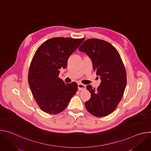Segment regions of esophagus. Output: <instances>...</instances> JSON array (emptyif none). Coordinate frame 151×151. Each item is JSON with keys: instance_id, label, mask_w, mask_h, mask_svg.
Here are the masks:
<instances>
[{"instance_id": "34e87169", "label": "esophagus", "mask_w": 151, "mask_h": 151, "mask_svg": "<svg viewBox=\"0 0 151 151\" xmlns=\"http://www.w3.org/2000/svg\"><path fill=\"white\" fill-rule=\"evenodd\" d=\"M78 87L79 90H84L86 88V86L81 83H79L78 84Z\"/></svg>"}]
</instances>
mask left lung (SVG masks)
<instances>
[{
    "mask_svg": "<svg viewBox=\"0 0 151 151\" xmlns=\"http://www.w3.org/2000/svg\"><path fill=\"white\" fill-rule=\"evenodd\" d=\"M79 51L90 57L93 70L101 79L97 89L91 85L87 86L91 98L85 103L86 108L95 116H106L116 108L126 87L127 75L122 61L112 44L99 39L85 40Z\"/></svg>",
    "mask_w": 151,
    "mask_h": 151,
    "instance_id": "8db88e82",
    "label": "left lung"
}]
</instances>
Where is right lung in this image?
<instances>
[{"mask_svg":"<svg viewBox=\"0 0 151 151\" xmlns=\"http://www.w3.org/2000/svg\"><path fill=\"white\" fill-rule=\"evenodd\" d=\"M84 38L53 37L38 48L32 60L29 84L40 108L49 114H57L66 109L78 90L73 82L65 83L58 78L61 69H65L70 55Z\"/></svg>","mask_w":151,"mask_h":151,"instance_id":"obj_1","label":"right lung"}]
</instances>
